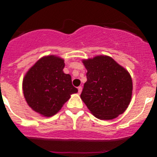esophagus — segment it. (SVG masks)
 Segmentation results:
<instances>
[{
  "label": "esophagus",
  "instance_id": "esophagus-1",
  "mask_svg": "<svg viewBox=\"0 0 157 157\" xmlns=\"http://www.w3.org/2000/svg\"><path fill=\"white\" fill-rule=\"evenodd\" d=\"M78 94H81L82 90V86L78 87Z\"/></svg>",
  "mask_w": 157,
  "mask_h": 157
}]
</instances>
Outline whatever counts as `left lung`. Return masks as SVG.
<instances>
[{"label": "left lung", "mask_w": 157, "mask_h": 157, "mask_svg": "<svg viewBox=\"0 0 157 157\" xmlns=\"http://www.w3.org/2000/svg\"><path fill=\"white\" fill-rule=\"evenodd\" d=\"M87 81L81 98L100 120H112L127 109L133 83L129 72L108 56L84 59Z\"/></svg>", "instance_id": "obj_1"}]
</instances>
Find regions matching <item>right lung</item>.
<instances>
[{
	"instance_id": "1",
	"label": "right lung",
	"mask_w": 157,
	"mask_h": 157,
	"mask_svg": "<svg viewBox=\"0 0 157 157\" xmlns=\"http://www.w3.org/2000/svg\"><path fill=\"white\" fill-rule=\"evenodd\" d=\"M64 60L55 56L40 59L23 81L25 99L36 112L46 117L57 113L71 94L78 92L70 75L63 73Z\"/></svg>"
}]
</instances>
